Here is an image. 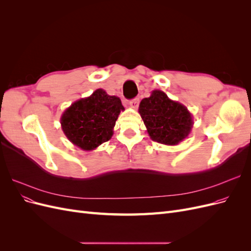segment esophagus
Listing matches in <instances>:
<instances>
[{"label": "esophagus", "mask_w": 251, "mask_h": 251, "mask_svg": "<svg viewBox=\"0 0 251 251\" xmlns=\"http://www.w3.org/2000/svg\"><path fill=\"white\" fill-rule=\"evenodd\" d=\"M139 102H140V100H139V98H138V97L133 98V100H130V104L132 105V107H133L134 109H137V108H138Z\"/></svg>", "instance_id": "esophagus-1"}]
</instances>
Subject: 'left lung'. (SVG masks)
Instances as JSON below:
<instances>
[{
	"label": "left lung",
	"mask_w": 251,
	"mask_h": 251,
	"mask_svg": "<svg viewBox=\"0 0 251 251\" xmlns=\"http://www.w3.org/2000/svg\"><path fill=\"white\" fill-rule=\"evenodd\" d=\"M139 113L151 138L159 143L178 144L187 137L193 126L192 115L184 105L171 100L159 90L143 98Z\"/></svg>",
	"instance_id": "8db88e82"
}]
</instances>
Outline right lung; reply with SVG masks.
I'll use <instances>...</instances> for the list:
<instances>
[{
  "label": "right lung",
  "instance_id": "obj_1",
  "mask_svg": "<svg viewBox=\"0 0 251 251\" xmlns=\"http://www.w3.org/2000/svg\"><path fill=\"white\" fill-rule=\"evenodd\" d=\"M121 110L120 98L98 89L90 97L75 101L63 114V131L73 144L90 151L108 141Z\"/></svg>",
  "mask_w": 251,
  "mask_h": 251
}]
</instances>
